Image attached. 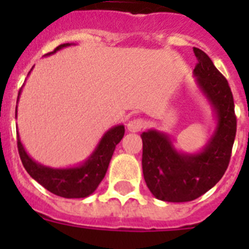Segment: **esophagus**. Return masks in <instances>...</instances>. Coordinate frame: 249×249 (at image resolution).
I'll list each match as a JSON object with an SVG mask.
<instances>
[{
	"label": "esophagus",
	"mask_w": 249,
	"mask_h": 249,
	"mask_svg": "<svg viewBox=\"0 0 249 249\" xmlns=\"http://www.w3.org/2000/svg\"><path fill=\"white\" fill-rule=\"evenodd\" d=\"M146 126V121L143 119H133L128 123V130L129 132H133V133H137V132H141L142 129Z\"/></svg>",
	"instance_id": "obj_1"
}]
</instances>
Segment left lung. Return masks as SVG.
<instances>
[{
    "label": "left lung",
    "instance_id": "8db88e82",
    "mask_svg": "<svg viewBox=\"0 0 249 249\" xmlns=\"http://www.w3.org/2000/svg\"><path fill=\"white\" fill-rule=\"evenodd\" d=\"M194 53L197 59L194 75L217 117L208 143L197 154H182L165 133L148 130L141 134L146 185L159 200L172 203L194 200L220 181L228 169L236 134L234 98L228 80L203 50L194 48Z\"/></svg>",
    "mask_w": 249,
    "mask_h": 249
}]
</instances>
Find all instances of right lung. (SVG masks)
Masks as SVG:
<instances>
[{"mask_svg":"<svg viewBox=\"0 0 249 249\" xmlns=\"http://www.w3.org/2000/svg\"><path fill=\"white\" fill-rule=\"evenodd\" d=\"M71 44L59 45L54 49V52L49 53L46 55L54 54L60 49L67 48ZM20 95V90L18 94V99ZM17 117V109H15ZM125 133L124 125L113 126L105 133L99 141L97 148L89 156V159L84 161L81 165L73 168H63V169H54L49 166L41 165L31 159L25 152L19 137H18V151L20 156L21 163L25 170L33 179H36L40 185H42L50 193L55 194L58 196L73 199V197H86L93 194L101 181L105 178L106 172L108 169L109 161L113 155L116 144L123 140Z\"/></svg>","mask_w":249,"mask_h":249,"instance_id":"add662e5","label":"right lung"}]
</instances>
